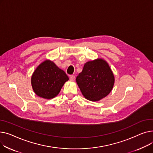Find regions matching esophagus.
<instances>
[{"instance_id":"34e87169","label":"esophagus","mask_w":153,"mask_h":153,"mask_svg":"<svg viewBox=\"0 0 153 153\" xmlns=\"http://www.w3.org/2000/svg\"><path fill=\"white\" fill-rule=\"evenodd\" d=\"M69 79H70L71 81H74L75 76L74 75H70L69 76Z\"/></svg>"}]
</instances>
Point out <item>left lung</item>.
Returning <instances> with one entry per match:
<instances>
[{"mask_svg":"<svg viewBox=\"0 0 153 153\" xmlns=\"http://www.w3.org/2000/svg\"><path fill=\"white\" fill-rule=\"evenodd\" d=\"M115 82L113 72L102 59L87 62L76 77V82L85 98L99 101L112 90Z\"/></svg>","mask_w":153,"mask_h":153,"instance_id":"1","label":"left lung"}]
</instances>
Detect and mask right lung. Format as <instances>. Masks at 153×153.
<instances>
[{"mask_svg":"<svg viewBox=\"0 0 153 153\" xmlns=\"http://www.w3.org/2000/svg\"><path fill=\"white\" fill-rule=\"evenodd\" d=\"M69 77L65 72L49 60L40 64L31 77V85L35 94L46 99L57 95Z\"/></svg>","mask_w":153,"mask_h":153,"instance_id":"obj_1","label":"right lung"}]
</instances>
